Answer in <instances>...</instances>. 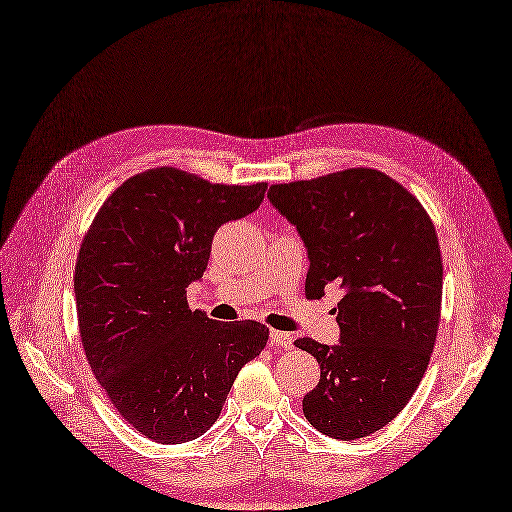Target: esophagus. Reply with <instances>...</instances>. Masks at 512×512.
<instances>
[{"label": "esophagus", "mask_w": 512, "mask_h": 512, "mask_svg": "<svg viewBox=\"0 0 512 512\" xmlns=\"http://www.w3.org/2000/svg\"><path fill=\"white\" fill-rule=\"evenodd\" d=\"M270 343H273L275 347H281V350H290L292 336L288 332H281V330H270Z\"/></svg>", "instance_id": "34e87169"}]
</instances>
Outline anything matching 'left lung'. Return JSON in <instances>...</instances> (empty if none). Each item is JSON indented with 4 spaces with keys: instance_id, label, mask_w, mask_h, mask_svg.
<instances>
[{
    "instance_id": "8db88e82",
    "label": "left lung",
    "mask_w": 512,
    "mask_h": 512,
    "mask_svg": "<svg viewBox=\"0 0 512 512\" xmlns=\"http://www.w3.org/2000/svg\"><path fill=\"white\" fill-rule=\"evenodd\" d=\"M270 202L308 248L306 297L339 284V345L297 339L321 365L303 416L334 440L383 429L427 372L442 306V257L429 213L400 182L356 167L273 184Z\"/></svg>"
}]
</instances>
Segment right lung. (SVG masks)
Instances as JSON below:
<instances>
[{"mask_svg":"<svg viewBox=\"0 0 512 512\" xmlns=\"http://www.w3.org/2000/svg\"><path fill=\"white\" fill-rule=\"evenodd\" d=\"M266 187L147 169L103 202L83 237L74 295L85 358L123 420L158 444L202 436L266 347L264 323H220L187 303L217 228L253 213Z\"/></svg>","mask_w":512,"mask_h":512,"instance_id":"obj_1","label":"right lung"}]
</instances>
